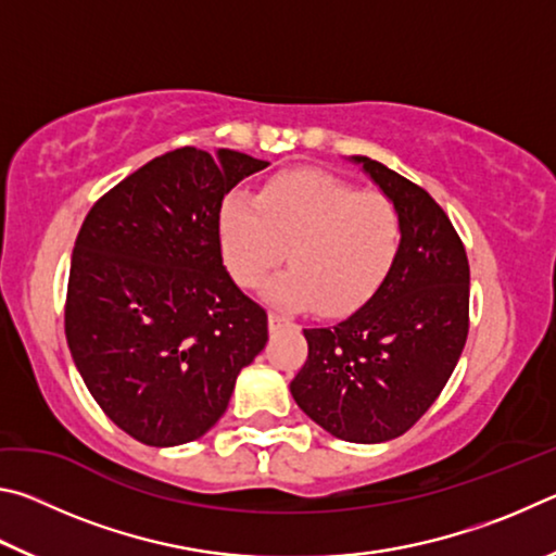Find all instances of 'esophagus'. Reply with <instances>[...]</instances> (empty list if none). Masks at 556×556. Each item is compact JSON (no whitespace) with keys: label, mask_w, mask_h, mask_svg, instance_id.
<instances>
[{"label":"esophagus","mask_w":556,"mask_h":556,"mask_svg":"<svg viewBox=\"0 0 556 556\" xmlns=\"http://www.w3.org/2000/svg\"><path fill=\"white\" fill-rule=\"evenodd\" d=\"M287 316H281L277 312H269V331H279L281 326H287Z\"/></svg>","instance_id":"34e87169"}]
</instances>
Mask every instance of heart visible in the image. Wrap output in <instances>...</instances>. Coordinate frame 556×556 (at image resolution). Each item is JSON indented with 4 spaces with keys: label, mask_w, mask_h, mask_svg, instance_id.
Wrapping results in <instances>:
<instances>
[{
    "label": "heart",
    "mask_w": 556,
    "mask_h": 556,
    "mask_svg": "<svg viewBox=\"0 0 556 556\" xmlns=\"http://www.w3.org/2000/svg\"><path fill=\"white\" fill-rule=\"evenodd\" d=\"M225 267L240 287H260L285 257L265 296L281 306L345 314L363 306L397 262L404 242L400 205L333 174L294 168L262 188L260 199L228 193L218 213Z\"/></svg>",
    "instance_id": "obj_1"
}]
</instances>
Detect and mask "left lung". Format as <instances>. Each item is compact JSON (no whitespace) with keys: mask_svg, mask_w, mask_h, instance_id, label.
I'll return each mask as SVG.
<instances>
[{"mask_svg":"<svg viewBox=\"0 0 556 556\" xmlns=\"http://www.w3.org/2000/svg\"><path fill=\"white\" fill-rule=\"evenodd\" d=\"M400 205L404 242L382 287L343 321L304 328L308 357L291 397L336 439L380 444L421 419L468 336V257L425 188L368 156H351Z\"/></svg>","mask_w":556,"mask_h":556,"instance_id":"1","label":"left lung"}]
</instances>
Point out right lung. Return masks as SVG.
<instances>
[{
	"label": "right lung",
	"instance_id": "right-lung-1",
	"mask_svg": "<svg viewBox=\"0 0 556 556\" xmlns=\"http://www.w3.org/2000/svg\"><path fill=\"white\" fill-rule=\"evenodd\" d=\"M267 162L166 152L102 195L71 260L65 338L100 409L147 446L203 437L267 343L265 308L223 267L225 193Z\"/></svg>",
	"mask_w": 556,
	"mask_h": 556
}]
</instances>
